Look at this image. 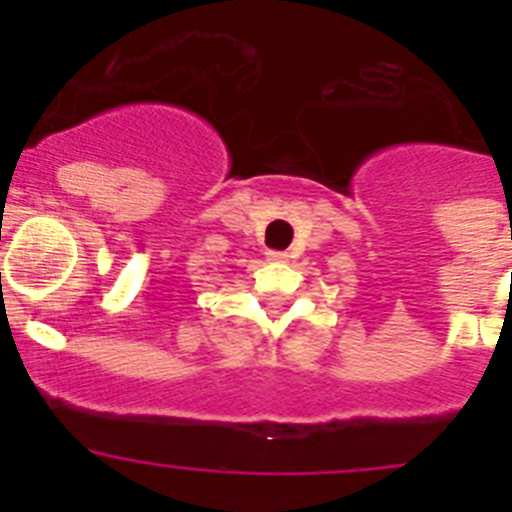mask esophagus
I'll return each instance as SVG.
<instances>
[{
    "label": "esophagus",
    "mask_w": 512,
    "mask_h": 512,
    "mask_svg": "<svg viewBox=\"0 0 512 512\" xmlns=\"http://www.w3.org/2000/svg\"><path fill=\"white\" fill-rule=\"evenodd\" d=\"M266 261H287V253L269 251V253H266Z\"/></svg>",
    "instance_id": "34e87169"
}]
</instances>
